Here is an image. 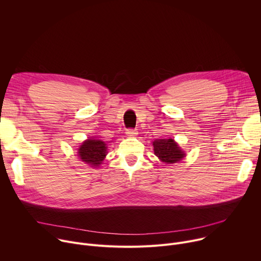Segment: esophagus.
<instances>
[{
	"label": "esophagus",
	"instance_id": "1",
	"mask_svg": "<svg viewBox=\"0 0 261 261\" xmlns=\"http://www.w3.org/2000/svg\"><path fill=\"white\" fill-rule=\"evenodd\" d=\"M137 134H138V132L134 128H127L126 129V135L128 137H135V136H137Z\"/></svg>",
	"mask_w": 261,
	"mask_h": 261
}]
</instances>
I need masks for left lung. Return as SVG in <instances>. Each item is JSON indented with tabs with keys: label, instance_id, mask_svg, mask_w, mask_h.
I'll use <instances>...</instances> for the list:
<instances>
[{
	"label": "left lung",
	"instance_id": "1",
	"mask_svg": "<svg viewBox=\"0 0 261 261\" xmlns=\"http://www.w3.org/2000/svg\"><path fill=\"white\" fill-rule=\"evenodd\" d=\"M154 154L166 164H174L185 158V152L173 139H160L153 142Z\"/></svg>",
	"mask_w": 261,
	"mask_h": 261
}]
</instances>
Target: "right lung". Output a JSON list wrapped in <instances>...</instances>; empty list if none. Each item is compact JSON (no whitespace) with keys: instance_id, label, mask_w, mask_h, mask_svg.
<instances>
[{"instance_id":"right-lung-1","label":"right lung","mask_w":261,"mask_h":261,"mask_svg":"<svg viewBox=\"0 0 261 261\" xmlns=\"http://www.w3.org/2000/svg\"><path fill=\"white\" fill-rule=\"evenodd\" d=\"M107 154V144L101 140L88 139L79 148V155L83 162L92 167H97L105 160Z\"/></svg>"}]
</instances>
